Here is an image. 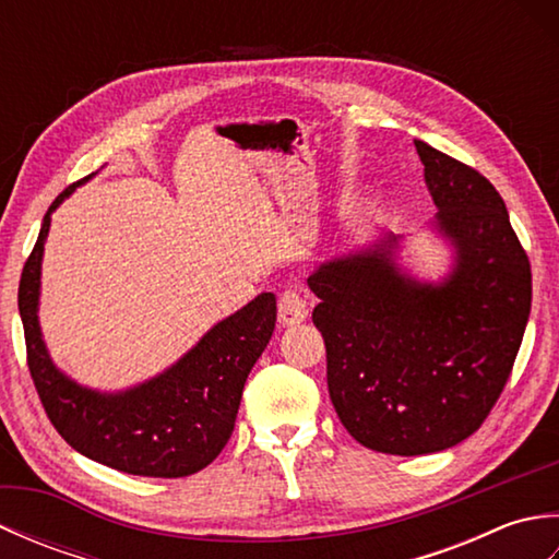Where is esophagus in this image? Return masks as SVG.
<instances>
[{"label":"esophagus","mask_w":559,"mask_h":559,"mask_svg":"<svg viewBox=\"0 0 559 559\" xmlns=\"http://www.w3.org/2000/svg\"><path fill=\"white\" fill-rule=\"evenodd\" d=\"M307 317H310V307H307V300L298 290L281 293V300H278V324L281 326L302 324Z\"/></svg>","instance_id":"34e87169"}]
</instances>
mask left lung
Here are the masks:
<instances>
[{"instance_id":"1","label":"left lung","mask_w":559,"mask_h":559,"mask_svg":"<svg viewBox=\"0 0 559 559\" xmlns=\"http://www.w3.org/2000/svg\"><path fill=\"white\" fill-rule=\"evenodd\" d=\"M415 148L454 271L437 286L418 283L396 266L391 237L307 278L338 420L362 447L396 456L432 454L478 430L531 314V264L500 192L425 141Z\"/></svg>"}]
</instances>
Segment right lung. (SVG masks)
<instances>
[{"label": "right lung", "instance_id": "add662e5", "mask_svg": "<svg viewBox=\"0 0 559 559\" xmlns=\"http://www.w3.org/2000/svg\"><path fill=\"white\" fill-rule=\"evenodd\" d=\"M19 283V312L26 336L31 379L47 418L79 454L129 476L185 478L206 468L233 435L247 374L276 326V298L261 293L223 319L163 374L134 389L100 394L76 384L52 365L38 324L40 261L50 213Z\"/></svg>", "mask_w": 559, "mask_h": 559}]
</instances>
